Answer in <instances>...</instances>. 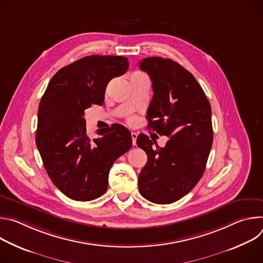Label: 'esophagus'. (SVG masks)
<instances>
[{
    "label": "esophagus",
    "instance_id": "1",
    "mask_svg": "<svg viewBox=\"0 0 263 263\" xmlns=\"http://www.w3.org/2000/svg\"><path fill=\"white\" fill-rule=\"evenodd\" d=\"M131 137H132V143H133V145H135V144H136L137 133H135V132H132V133H131Z\"/></svg>",
    "mask_w": 263,
    "mask_h": 263
}]
</instances>
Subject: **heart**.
<instances>
[{
	"label": "heart",
	"instance_id": "heart-1",
	"mask_svg": "<svg viewBox=\"0 0 263 263\" xmlns=\"http://www.w3.org/2000/svg\"><path fill=\"white\" fill-rule=\"evenodd\" d=\"M133 122H134V119H130V120H129V123H130V124H132Z\"/></svg>",
	"mask_w": 263,
	"mask_h": 263
}]
</instances>
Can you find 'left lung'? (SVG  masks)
I'll return each instance as SVG.
<instances>
[{
	"label": "left lung",
	"instance_id": "obj_1",
	"mask_svg": "<svg viewBox=\"0 0 263 263\" xmlns=\"http://www.w3.org/2000/svg\"><path fill=\"white\" fill-rule=\"evenodd\" d=\"M139 67L152 80L147 127L170 140L154 147L156 141L138 135L136 143L147 156L138 189L149 202L171 204L189 194L204 174L213 141L211 107L196 78L178 62L147 57Z\"/></svg>",
	"mask_w": 263,
	"mask_h": 263
}]
</instances>
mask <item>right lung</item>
Returning <instances> with one entry per match:
<instances>
[{
	"label": "right lung",
	"instance_id": "right-lung-1",
	"mask_svg": "<svg viewBox=\"0 0 263 263\" xmlns=\"http://www.w3.org/2000/svg\"><path fill=\"white\" fill-rule=\"evenodd\" d=\"M128 68L123 56L83 57L60 68L41 100L36 145L49 177L71 200L105 194L112 164L132 145L130 131L119 124L89 138L84 119L85 109L103 104L109 81Z\"/></svg>",
	"mask_w": 263,
	"mask_h": 263
}]
</instances>
